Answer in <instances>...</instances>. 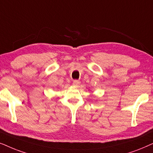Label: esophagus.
I'll list each match as a JSON object with an SVG mask.
<instances>
[{
	"label": "esophagus",
	"mask_w": 153,
	"mask_h": 153,
	"mask_svg": "<svg viewBox=\"0 0 153 153\" xmlns=\"http://www.w3.org/2000/svg\"><path fill=\"white\" fill-rule=\"evenodd\" d=\"M80 85V80H73V86L78 87Z\"/></svg>",
	"instance_id": "obj_1"
}]
</instances>
